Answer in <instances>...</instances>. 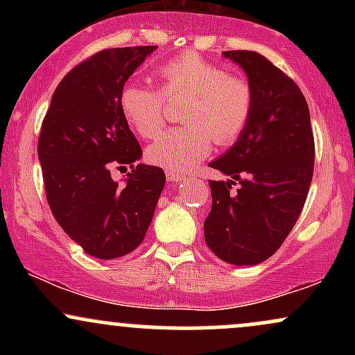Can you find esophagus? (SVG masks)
Returning <instances> with one entry per match:
<instances>
[{
  "label": "esophagus",
  "mask_w": 355,
  "mask_h": 355,
  "mask_svg": "<svg viewBox=\"0 0 355 355\" xmlns=\"http://www.w3.org/2000/svg\"><path fill=\"white\" fill-rule=\"evenodd\" d=\"M166 178H168V182H182V180H187V178H189V175L166 170Z\"/></svg>",
  "instance_id": "1"
}]
</instances>
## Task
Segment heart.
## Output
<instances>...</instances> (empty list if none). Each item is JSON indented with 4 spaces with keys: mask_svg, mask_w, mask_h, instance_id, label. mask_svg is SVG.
<instances>
[{
    "mask_svg": "<svg viewBox=\"0 0 355 355\" xmlns=\"http://www.w3.org/2000/svg\"><path fill=\"white\" fill-rule=\"evenodd\" d=\"M155 78L158 89L126 83L120 92V110L126 123L144 138H155L165 123V98H187L182 121L146 150L153 165L187 172L211 152V137L218 145L234 144L243 132L254 108L250 83L227 75L218 64L195 51L165 61Z\"/></svg>",
    "mask_w": 355,
    "mask_h": 355,
    "instance_id": "heart-1",
    "label": "heart"
}]
</instances>
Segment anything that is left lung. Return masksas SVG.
I'll use <instances>...</instances> for the list:
<instances>
[{"instance_id":"obj_1","label":"left lung","mask_w":355,"mask_h":355,"mask_svg":"<svg viewBox=\"0 0 355 355\" xmlns=\"http://www.w3.org/2000/svg\"><path fill=\"white\" fill-rule=\"evenodd\" d=\"M223 56L247 75L254 108L237 141L209 164L229 180L209 182L211 210L203 234L223 262L257 266L282 245L307 198L315 157L311 113L300 88L262 55Z\"/></svg>"}]
</instances>
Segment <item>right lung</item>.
I'll return each instance as SVG.
<instances>
[{"mask_svg": "<svg viewBox=\"0 0 355 355\" xmlns=\"http://www.w3.org/2000/svg\"><path fill=\"white\" fill-rule=\"evenodd\" d=\"M157 46L110 48L60 81L42 125L38 158L50 209L64 234L101 260L133 252L145 239L165 187L160 166L133 165L141 148L120 110L126 80ZM130 164L125 186L109 175Z\"/></svg>", "mask_w": 355, "mask_h": 355, "instance_id": "right-lung-1", "label": "right lung"}]
</instances>
